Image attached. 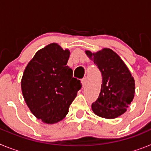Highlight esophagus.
I'll list each match as a JSON object with an SVG mask.
<instances>
[{
    "mask_svg": "<svg viewBox=\"0 0 151 151\" xmlns=\"http://www.w3.org/2000/svg\"><path fill=\"white\" fill-rule=\"evenodd\" d=\"M82 85H83V87H85L86 86V84H87V78H85L83 79H82Z\"/></svg>",
    "mask_w": 151,
    "mask_h": 151,
    "instance_id": "obj_1",
    "label": "esophagus"
}]
</instances>
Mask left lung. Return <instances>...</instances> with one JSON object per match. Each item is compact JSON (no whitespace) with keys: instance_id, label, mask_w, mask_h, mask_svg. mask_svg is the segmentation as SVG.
Returning <instances> with one entry per match:
<instances>
[{"instance_id":"1","label":"left lung","mask_w":151,"mask_h":151,"mask_svg":"<svg viewBox=\"0 0 151 151\" xmlns=\"http://www.w3.org/2000/svg\"><path fill=\"white\" fill-rule=\"evenodd\" d=\"M85 54L100 69L102 85L99 97L91 105L98 116L115 119L123 114L134 96V80L119 56L110 48Z\"/></svg>"}]
</instances>
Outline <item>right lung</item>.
<instances>
[{
	"instance_id": "obj_1",
	"label": "right lung",
	"mask_w": 151,
	"mask_h": 151,
	"mask_svg": "<svg viewBox=\"0 0 151 151\" xmlns=\"http://www.w3.org/2000/svg\"><path fill=\"white\" fill-rule=\"evenodd\" d=\"M70 52L56 43L38 50L24 70L22 95L33 115L45 123L54 124L65 118L82 88L66 65Z\"/></svg>"
}]
</instances>
